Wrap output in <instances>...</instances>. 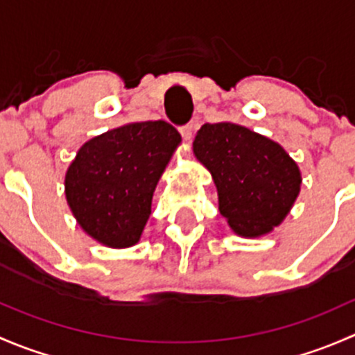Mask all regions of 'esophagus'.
Instances as JSON below:
<instances>
[{
    "label": "esophagus",
    "instance_id": "34e87169",
    "mask_svg": "<svg viewBox=\"0 0 355 355\" xmlns=\"http://www.w3.org/2000/svg\"><path fill=\"white\" fill-rule=\"evenodd\" d=\"M180 134H182V137L185 139V141H191V139L194 137V125H192V123L184 125V127L180 128Z\"/></svg>",
    "mask_w": 355,
    "mask_h": 355
}]
</instances>
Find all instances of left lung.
<instances>
[{
    "label": "left lung",
    "instance_id": "1",
    "mask_svg": "<svg viewBox=\"0 0 355 355\" xmlns=\"http://www.w3.org/2000/svg\"><path fill=\"white\" fill-rule=\"evenodd\" d=\"M194 155L213 175L220 213L242 237H259L287 216L300 171L280 144L242 125L204 123Z\"/></svg>",
    "mask_w": 355,
    "mask_h": 355
}]
</instances>
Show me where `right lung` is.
<instances>
[{"label":"right lung","mask_w":355,"mask_h":355,"mask_svg":"<svg viewBox=\"0 0 355 355\" xmlns=\"http://www.w3.org/2000/svg\"><path fill=\"white\" fill-rule=\"evenodd\" d=\"M178 142L177 128L161 120L123 125L85 142L65 177L78 225L105 245L137 244L153 192Z\"/></svg>","instance_id":"add662e5"}]
</instances>
